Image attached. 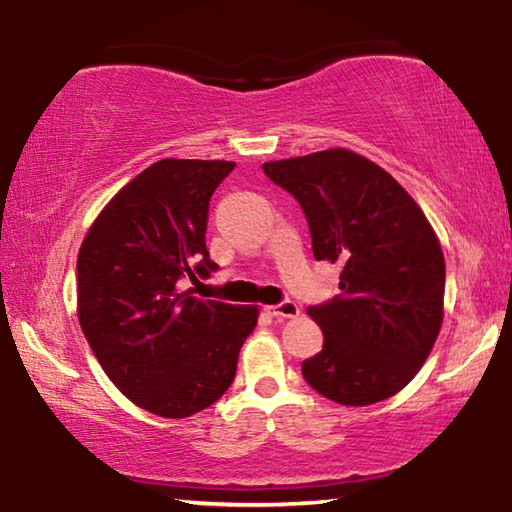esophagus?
I'll return each mask as SVG.
<instances>
[{"mask_svg": "<svg viewBox=\"0 0 512 512\" xmlns=\"http://www.w3.org/2000/svg\"><path fill=\"white\" fill-rule=\"evenodd\" d=\"M266 312H269L273 319L285 321V319H296V316L300 314V307L294 303V300H282V303H278V305L266 307Z\"/></svg>", "mask_w": 512, "mask_h": 512, "instance_id": "obj_1", "label": "esophagus"}]
</instances>
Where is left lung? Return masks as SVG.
<instances>
[{
	"mask_svg": "<svg viewBox=\"0 0 512 512\" xmlns=\"http://www.w3.org/2000/svg\"><path fill=\"white\" fill-rule=\"evenodd\" d=\"M262 168L298 200L314 257L342 264V294L307 310L323 330V348L303 362L307 385L342 405L401 392L444 316V255L428 218L387 170L351 150Z\"/></svg>",
	"mask_w": 512,
	"mask_h": 512,
	"instance_id": "8db88e82",
	"label": "left lung"
}]
</instances>
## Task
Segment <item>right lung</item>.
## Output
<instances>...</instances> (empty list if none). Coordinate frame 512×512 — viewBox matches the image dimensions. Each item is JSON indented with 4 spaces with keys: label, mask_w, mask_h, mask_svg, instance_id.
<instances>
[{
    "label": "right lung",
    "mask_w": 512,
    "mask_h": 512,
    "mask_svg": "<svg viewBox=\"0 0 512 512\" xmlns=\"http://www.w3.org/2000/svg\"><path fill=\"white\" fill-rule=\"evenodd\" d=\"M234 161L161 159L123 186L77 257V314L97 362L129 401L182 419L209 408L237 373L255 305L200 300L180 282L209 278V198Z\"/></svg>",
    "instance_id": "obj_1"
}]
</instances>
